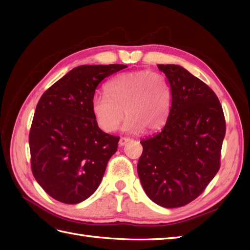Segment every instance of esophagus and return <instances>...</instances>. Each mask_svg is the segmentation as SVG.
I'll return each instance as SVG.
<instances>
[{
  "mask_svg": "<svg viewBox=\"0 0 250 250\" xmlns=\"http://www.w3.org/2000/svg\"><path fill=\"white\" fill-rule=\"evenodd\" d=\"M130 141H131L130 137H126V136H121V137H120V140H119V145H120V146H124V145H125L126 143L130 142Z\"/></svg>",
  "mask_w": 250,
  "mask_h": 250,
  "instance_id": "obj_1",
  "label": "esophagus"
}]
</instances>
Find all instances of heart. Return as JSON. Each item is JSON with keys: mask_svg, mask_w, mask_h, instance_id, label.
Instances as JSON below:
<instances>
[{"mask_svg": "<svg viewBox=\"0 0 250 250\" xmlns=\"http://www.w3.org/2000/svg\"><path fill=\"white\" fill-rule=\"evenodd\" d=\"M105 93L94 95L91 104L94 119L103 131L117 130L125 111V131H156L166 125L172 92L161 73L142 70L120 74L106 83Z\"/></svg>", "mask_w": 250, "mask_h": 250, "instance_id": "b5f03b06", "label": "heart"}]
</instances>
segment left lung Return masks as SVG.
<instances>
[{"label": "left lung", "mask_w": 250, "mask_h": 250, "mask_svg": "<svg viewBox=\"0 0 250 250\" xmlns=\"http://www.w3.org/2000/svg\"><path fill=\"white\" fill-rule=\"evenodd\" d=\"M158 67L168 79L172 106L164 128L141 141L137 173L151 201L174 208L198 198L219 171L226 119L201 79L179 65Z\"/></svg>", "instance_id": "1"}]
</instances>
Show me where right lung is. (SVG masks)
<instances>
[{
    "mask_svg": "<svg viewBox=\"0 0 250 250\" xmlns=\"http://www.w3.org/2000/svg\"><path fill=\"white\" fill-rule=\"evenodd\" d=\"M126 65H81L42 95L29 134L31 168L51 198L77 204L98 189L119 137L99 128L92 114L95 89Z\"/></svg>",
    "mask_w": 250,
    "mask_h": 250,
    "instance_id": "add662e5",
    "label": "right lung"
}]
</instances>
